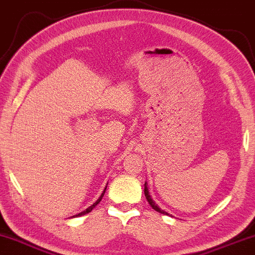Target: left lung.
Returning <instances> with one entry per match:
<instances>
[{
    "instance_id": "1",
    "label": "left lung",
    "mask_w": 255,
    "mask_h": 255,
    "mask_svg": "<svg viewBox=\"0 0 255 255\" xmlns=\"http://www.w3.org/2000/svg\"><path fill=\"white\" fill-rule=\"evenodd\" d=\"M144 196H145V198H147V201H148L149 204H150V206H151L152 209L155 210V211H157V212H159V213H162V215H167V216H169V213H167V212H165V211H163V210L159 209L158 206L155 204V202L152 201V199H151V197H150V195H149V192H148L147 183H144Z\"/></svg>"
}]
</instances>
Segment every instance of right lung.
<instances>
[{"label":"right lung","mask_w":255,"mask_h":255,"mask_svg":"<svg viewBox=\"0 0 255 255\" xmlns=\"http://www.w3.org/2000/svg\"><path fill=\"white\" fill-rule=\"evenodd\" d=\"M105 191H106V188H105V190H104V192H103V193H101V196L99 197V199H98V201H97L96 203H94V204H93L92 206H90V208H88L87 210H85V211H84V212H80V213H78V215H77L76 217H79V216L86 215V213H88V212H91V211H92V210H93L94 208H96V206H97L98 204H99V203H100V201H101V199H103V197H104V193H105Z\"/></svg>","instance_id":"right-lung-1"}]
</instances>
